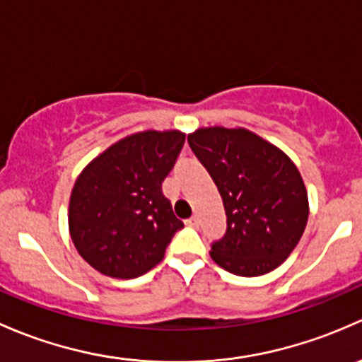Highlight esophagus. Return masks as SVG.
Masks as SVG:
<instances>
[{
	"mask_svg": "<svg viewBox=\"0 0 362 362\" xmlns=\"http://www.w3.org/2000/svg\"><path fill=\"white\" fill-rule=\"evenodd\" d=\"M186 225L192 226V228H197V226H199V218H197V216H192L189 219H186Z\"/></svg>",
	"mask_w": 362,
	"mask_h": 362,
	"instance_id": "1",
	"label": "esophagus"
}]
</instances>
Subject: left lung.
<instances>
[{
  "label": "left lung",
  "instance_id": "obj_1",
  "mask_svg": "<svg viewBox=\"0 0 362 362\" xmlns=\"http://www.w3.org/2000/svg\"><path fill=\"white\" fill-rule=\"evenodd\" d=\"M188 144L225 206L226 232L211 242V258L240 277L275 270L307 226V189L296 165L244 129H199Z\"/></svg>",
  "mask_w": 362,
  "mask_h": 362
}]
</instances>
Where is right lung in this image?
<instances>
[{"mask_svg":"<svg viewBox=\"0 0 362 362\" xmlns=\"http://www.w3.org/2000/svg\"><path fill=\"white\" fill-rule=\"evenodd\" d=\"M185 134H132L99 155L74 182L69 232L81 258L104 275L136 279L162 262L182 221L162 182Z\"/></svg>","mask_w":362,"mask_h":362,"instance_id":"add662e5","label":"right lung"}]
</instances>
